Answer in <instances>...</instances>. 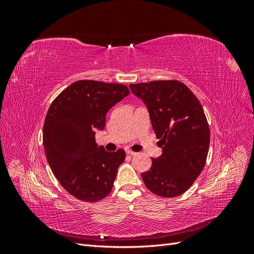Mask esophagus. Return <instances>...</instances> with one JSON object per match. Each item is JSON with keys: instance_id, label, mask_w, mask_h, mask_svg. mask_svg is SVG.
<instances>
[{"instance_id": "obj_1", "label": "esophagus", "mask_w": 254, "mask_h": 254, "mask_svg": "<svg viewBox=\"0 0 254 254\" xmlns=\"http://www.w3.org/2000/svg\"><path fill=\"white\" fill-rule=\"evenodd\" d=\"M126 153L127 155H129V156H134L135 155V152L134 151H132V150H130V149H126Z\"/></svg>"}]
</instances>
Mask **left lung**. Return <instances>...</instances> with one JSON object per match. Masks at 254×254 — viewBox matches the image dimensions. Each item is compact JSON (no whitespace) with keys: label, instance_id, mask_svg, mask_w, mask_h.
<instances>
[{"label":"left lung","instance_id":"1","mask_svg":"<svg viewBox=\"0 0 254 254\" xmlns=\"http://www.w3.org/2000/svg\"><path fill=\"white\" fill-rule=\"evenodd\" d=\"M147 107L162 155L151 159L142 178L153 194L177 197L188 190L205 165L210 129L202 106L178 80H155L129 84Z\"/></svg>","mask_w":254,"mask_h":254}]
</instances>
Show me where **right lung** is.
I'll use <instances>...</instances> for the list:
<instances>
[{"label": "right lung", "mask_w": 254, "mask_h": 254, "mask_svg": "<svg viewBox=\"0 0 254 254\" xmlns=\"http://www.w3.org/2000/svg\"><path fill=\"white\" fill-rule=\"evenodd\" d=\"M125 84L96 80L73 82L54 99L43 126V145L53 174L63 188L82 201L110 194L125 151H106L95 143L106 114L129 95Z\"/></svg>", "instance_id": "obj_1"}]
</instances>
